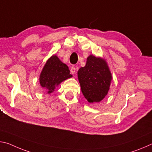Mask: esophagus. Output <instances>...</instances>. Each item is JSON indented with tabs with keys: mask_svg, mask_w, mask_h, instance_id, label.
<instances>
[{
	"mask_svg": "<svg viewBox=\"0 0 152 152\" xmlns=\"http://www.w3.org/2000/svg\"><path fill=\"white\" fill-rule=\"evenodd\" d=\"M75 71H76V69H75V67H74V66H72L71 68V73L72 74H74V73H75Z\"/></svg>",
	"mask_w": 152,
	"mask_h": 152,
	"instance_id": "1",
	"label": "esophagus"
}]
</instances>
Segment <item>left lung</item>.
Returning a JSON list of instances; mask_svg holds the SVG:
<instances>
[{"label":"left lung","instance_id":"8db88e82","mask_svg":"<svg viewBox=\"0 0 152 152\" xmlns=\"http://www.w3.org/2000/svg\"><path fill=\"white\" fill-rule=\"evenodd\" d=\"M77 75L82 93L89 103L99 102L108 94L112 74L102 58L89 55L86 66L79 69Z\"/></svg>","mask_w":152,"mask_h":152}]
</instances>
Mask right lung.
I'll return each instance as SVG.
<instances>
[{
    "label": "right lung",
    "mask_w": 152,
    "mask_h": 152,
    "mask_svg": "<svg viewBox=\"0 0 152 152\" xmlns=\"http://www.w3.org/2000/svg\"><path fill=\"white\" fill-rule=\"evenodd\" d=\"M72 77L68 66L53 55L46 61L39 75L40 86L48 94L53 92L61 82Z\"/></svg>",
    "instance_id": "obj_1"
}]
</instances>
